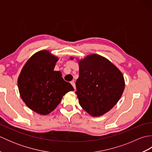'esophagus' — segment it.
<instances>
[{"mask_svg":"<svg viewBox=\"0 0 152 152\" xmlns=\"http://www.w3.org/2000/svg\"><path fill=\"white\" fill-rule=\"evenodd\" d=\"M70 83H71V84H72V86H73L74 89L76 90V84H75V83H74V82H70Z\"/></svg>","mask_w":152,"mask_h":152,"instance_id":"34e87169","label":"esophagus"}]
</instances>
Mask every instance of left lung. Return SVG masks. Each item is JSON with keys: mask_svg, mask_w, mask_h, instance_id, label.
Returning a JSON list of instances; mask_svg holds the SVG:
<instances>
[{"mask_svg": "<svg viewBox=\"0 0 152 152\" xmlns=\"http://www.w3.org/2000/svg\"><path fill=\"white\" fill-rule=\"evenodd\" d=\"M77 61L79 78L76 82V94L80 105L93 117L105 114L124 93L123 74L111 61L98 54H89Z\"/></svg>", "mask_w": 152, "mask_h": 152, "instance_id": "8db88e82", "label": "left lung"}]
</instances>
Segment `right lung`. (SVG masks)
I'll return each mask as SVG.
<instances>
[{"label":"right lung","mask_w":152,"mask_h":152,"mask_svg":"<svg viewBox=\"0 0 152 152\" xmlns=\"http://www.w3.org/2000/svg\"><path fill=\"white\" fill-rule=\"evenodd\" d=\"M59 60L48 50L33 54L22 68L18 79L21 98L31 110L48 115L56 108L63 96L74 91L70 83L54 68Z\"/></svg>","instance_id":"obj_1"}]
</instances>
